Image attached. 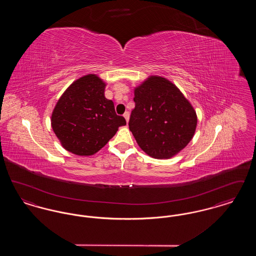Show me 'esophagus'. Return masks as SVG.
Returning <instances> with one entry per match:
<instances>
[{
  "label": "esophagus",
  "mask_w": 256,
  "mask_h": 256,
  "mask_svg": "<svg viewBox=\"0 0 256 256\" xmlns=\"http://www.w3.org/2000/svg\"><path fill=\"white\" fill-rule=\"evenodd\" d=\"M124 117L126 122H128V120H130V112H128V111H126V112L124 113Z\"/></svg>",
  "instance_id": "esophagus-1"
}]
</instances>
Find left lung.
Masks as SVG:
<instances>
[{
    "label": "left lung",
    "mask_w": 256,
    "mask_h": 256,
    "mask_svg": "<svg viewBox=\"0 0 256 256\" xmlns=\"http://www.w3.org/2000/svg\"><path fill=\"white\" fill-rule=\"evenodd\" d=\"M134 100L130 130L148 156L170 158L192 140L198 122L195 110L170 80L150 76L134 89Z\"/></svg>",
    "instance_id": "obj_1"
}]
</instances>
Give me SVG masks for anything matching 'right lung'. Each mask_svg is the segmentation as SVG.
<instances>
[{
    "mask_svg": "<svg viewBox=\"0 0 256 256\" xmlns=\"http://www.w3.org/2000/svg\"><path fill=\"white\" fill-rule=\"evenodd\" d=\"M106 82L89 74L74 80L58 100L52 128L62 146L74 154L93 156L126 122L104 97Z\"/></svg>",
    "mask_w": 256,
    "mask_h": 256,
    "instance_id": "1",
    "label": "right lung"
}]
</instances>
